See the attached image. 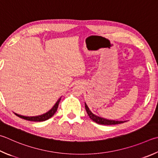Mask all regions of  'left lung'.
I'll list each match as a JSON object with an SVG mask.
<instances>
[{
    "mask_svg": "<svg viewBox=\"0 0 158 158\" xmlns=\"http://www.w3.org/2000/svg\"><path fill=\"white\" fill-rule=\"evenodd\" d=\"M85 110H86L87 113L90 118L94 121V122L97 123L99 124H102V125H114V124H122V123H124V122L123 121H115V120H109L104 118H102V117H100L94 114L92 112L89 110L87 104L85 103Z\"/></svg>",
    "mask_w": 158,
    "mask_h": 158,
    "instance_id": "obj_1",
    "label": "left lung"
}]
</instances>
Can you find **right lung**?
Masks as SVG:
<instances>
[{
    "mask_svg": "<svg viewBox=\"0 0 158 158\" xmlns=\"http://www.w3.org/2000/svg\"><path fill=\"white\" fill-rule=\"evenodd\" d=\"M61 98L59 99V100L57 101V102L56 103L55 105L54 106L53 108H52L50 111H48V113H46L45 114H41V115L36 116V117H25V116L20 115V114H16V113H15V114L16 116H18L19 117H21V118H22V119L28 120V121H31V122H44V121H45V120L50 119V117H52L54 114V113H56L57 108H58V106H59V102H60V100H61Z\"/></svg>",
    "mask_w": 158,
    "mask_h": 158,
    "instance_id": "add662e5",
    "label": "right lung"
}]
</instances>
